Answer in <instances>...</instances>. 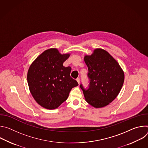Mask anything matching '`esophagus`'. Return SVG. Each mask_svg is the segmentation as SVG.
Masks as SVG:
<instances>
[{
  "label": "esophagus",
  "instance_id": "1",
  "mask_svg": "<svg viewBox=\"0 0 148 148\" xmlns=\"http://www.w3.org/2000/svg\"><path fill=\"white\" fill-rule=\"evenodd\" d=\"M76 80H77V81L78 82V83L79 84V82H80V79H79V78H77L76 79Z\"/></svg>",
  "mask_w": 148,
  "mask_h": 148
}]
</instances>
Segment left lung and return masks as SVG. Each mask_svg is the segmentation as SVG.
I'll return each instance as SVG.
<instances>
[{
  "label": "left lung",
  "instance_id": "obj_1",
  "mask_svg": "<svg viewBox=\"0 0 148 148\" xmlns=\"http://www.w3.org/2000/svg\"><path fill=\"white\" fill-rule=\"evenodd\" d=\"M84 60L90 79L87 90L80 84L86 101L96 108L107 106L119 94L124 82V73L109 53L101 49H95Z\"/></svg>",
  "mask_w": 148,
  "mask_h": 148
}]
</instances>
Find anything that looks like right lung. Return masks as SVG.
<instances>
[{
  "label": "right lung",
  "instance_id": "add662e5",
  "mask_svg": "<svg viewBox=\"0 0 148 148\" xmlns=\"http://www.w3.org/2000/svg\"><path fill=\"white\" fill-rule=\"evenodd\" d=\"M70 56L60 54L57 49H50L38 56L29 69L30 91L35 101L45 108H57L67 99L71 89L78 86L70 76L71 68L63 66Z\"/></svg>",
  "mask_w": 148,
  "mask_h": 148
}]
</instances>
